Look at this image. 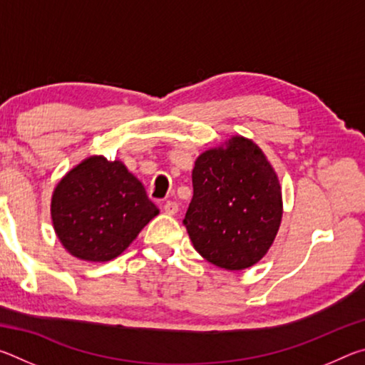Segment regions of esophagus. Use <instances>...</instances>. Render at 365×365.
<instances>
[{"instance_id":"34e87169","label":"esophagus","mask_w":365,"mask_h":365,"mask_svg":"<svg viewBox=\"0 0 365 365\" xmlns=\"http://www.w3.org/2000/svg\"><path fill=\"white\" fill-rule=\"evenodd\" d=\"M164 211L169 215H175L178 212V205L175 201H165L164 202Z\"/></svg>"}]
</instances>
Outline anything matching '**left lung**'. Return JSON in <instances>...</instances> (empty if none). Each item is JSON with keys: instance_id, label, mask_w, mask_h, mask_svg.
<instances>
[{"instance_id": "left-lung-1", "label": "left lung", "mask_w": 365, "mask_h": 365, "mask_svg": "<svg viewBox=\"0 0 365 365\" xmlns=\"http://www.w3.org/2000/svg\"><path fill=\"white\" fill-rule=\"evenodd\" d=\"M191 180L193 197L183 224L195 250L225 270L261 261L283 214L279 177L261 148L232 137L197 156Z\"/></svg>"}]
</instances>
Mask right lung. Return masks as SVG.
Listing matches in <instances>:
<instances>
[{
  "label": "right lung",
  "mask_w": 365,
  "mask_h": 365,
  "mask_svg": "<svg viewBox=\"0 0 365 365\" xmlns=\"http://www.w3.org/2000/svg\"><path fill=\"white\" fill-rule=\"evenodd\" d=\"M159 214L120 160L90 156L61 178L51 197L59 242L73 257L106 262L125 251Z\"/></svg>",
  "instance_id": "obj_1"
}]
</instances>
